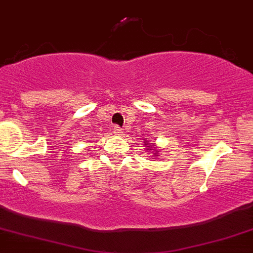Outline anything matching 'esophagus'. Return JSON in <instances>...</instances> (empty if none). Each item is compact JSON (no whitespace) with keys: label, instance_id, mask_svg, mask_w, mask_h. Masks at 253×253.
Returning <instances> with one entry per match:
<instances>
[{"label":"esophagus","instance_id":"obj_1","mask_svg":"<svg viewBox=\"0 0 253 253\" xmlns=\"http://www.w3.org/2000/svg\"><path fill=\"white\" fill-rule=\"evenodd\" d=\"M114 133H116V134H120V133H122V129H121V127H120V126H117V125H115V126H114Z\"/></svg>","mask_w":253,"mask_h":253}]
</instances>
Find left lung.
Here are the masks:
<instances>
[{
    "mask_svg": "<svg viewBox=\"0 0 253 253\" xmlns=\"http://www.w3.org/2000/svg\"><path fill=\"white\" fill-rule=\"evenodd\" d=\"M149 151H151V149H149ZM152 151H154V149H152Z\"/></svg>",
    "mask_w": 253,
    "mask_h": 253,
    "instance_id": "8db88e82",
    "label": "left lung"
}]
</instances>
